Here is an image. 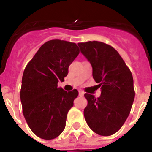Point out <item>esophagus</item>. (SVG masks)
Returning a JSON list of instances; mask_svg holds the SVG:
<instances>
[{"instance_id":"1","label":"esophagus","mask_w":152,"mask_h":152,"mask_svg":"<svg viewBox=\"0 0 152 152\" xmlns=\"http://www.w3.org/2000/svg\"><path fill=\"white\" fill-rule=\"evenodd\" d=\"M84 95V92L83 91H79V96H83Z\"/></svg>"}]
</instances>
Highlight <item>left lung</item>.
<instances>
[{"label": "left lung", "mask_w": 152, "mask_h": 152, "mask_svg": "<svg viewBox=\"0 0 152 152\" xmlns=\"http://www.w3.org/2000/svg\"><path fill=\"white\" fill-rule=\"evenodd\" d=\"M80 52L91 62L93 77L101 89V95L85 94L88 105L85 120L95 133L113 135L120 129L131 111L135 98L133 77L119 52L102 42H79Z\"/></svg>", "instance_id": "left-lung-1"}]
</instances>
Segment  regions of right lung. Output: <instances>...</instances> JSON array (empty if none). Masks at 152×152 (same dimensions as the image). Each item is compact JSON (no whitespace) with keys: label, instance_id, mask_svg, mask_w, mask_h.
Returning <instances> with one entry per match:
<instances>
[{"label":"right lung","instance_id":"obj_1","mask_svg":"<svg viewBox=\"0 0 152 152\" xmlns=\"http://www.w3.org/2000/svg\"><path fill=\"white\" fill-rule=\"evenodd\" d=\"M79 52L75 42L49 40L25 68L20 89L23 113L29 129L41 139H56L65 127L67 114L78 91L67 92L58 88V82L64 81Z\"/></svg>","mask_w":152,"mask_h":152}]
</instances>
